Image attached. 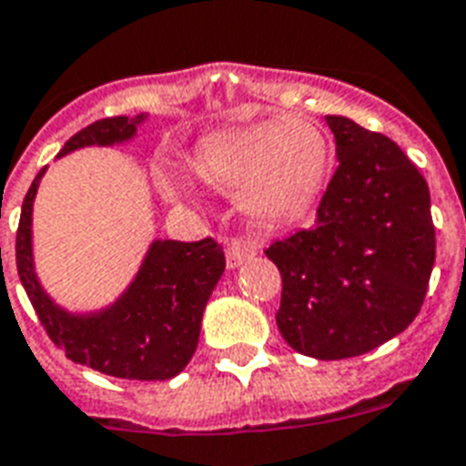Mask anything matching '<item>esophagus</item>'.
Here are the masks:
<instances>
[{
	"label": "esophagus",
	"instance_id": "obj_1",
	"mask_svg": "<svg viewBox=\"0 0 466 466\" xmlns=\"http://www.w3.org/2000/svg\"><path fill=\"white\" fill-rule=\"evenodd\" d=\"M250 258H255V246L250 240H230L228 250H226V262H228V268H240L243 262H248Z\"/></svg>",
	"mask_w": 466,
	"mask_h": 466
}]
</instances>
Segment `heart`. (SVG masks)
<instances>
[{
	"mask_svg": "<svg viewBox=\"0 0 466 466\" xmlns=\"http://www.w3.org/2000/svg\"><path fill=\"white\" fill-rule=\"evenodd\" d=\"M329 167L324 132L302 117L268 120L204 139L191 171L208 188L236 194L240 208L258 220H285L302 213L319 194ZM171 196L179 187L162 181Z\"/></svg>",
	"mask_w": 466,
	"mask_h": 466,
	"instance_id": "b5f03b06",
	"label": "heart"
}]
</instances>
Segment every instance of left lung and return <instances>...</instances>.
I'll list each match as a JSON object with an SVG mask.
<instances>
[{"mask_svg": "<svg viewBox=\"0 0 466 466\" xmlns=\"http://www.w3.org/2000/svg\"><path fill=\"white\" fill-rule=\"evenodd\" d=\"M339 167L312 228L265 255L282 275L278 329L319 361L351 359L408 329L435 265L430 188L393 139L327 115Z\"/></svg>", "mask_w": 466, "mask_h": 466, "instance_id": "left-lung-1", "label": "left lung"}]
</instances>
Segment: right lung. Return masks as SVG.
I'll list each match as a JSON object with an SVG mask.
<instances>
[{
    "instance_id": "add662e5",
    "label": "right lung",
    "mask_w": 466,
    "mask_h": 466,
    "mask_svg": "<svg viewBox=\"0 0 466 466\" xmlns=\"http://www.w3.org/2000/svg\"><path fill=\"white\" fill-rule=\"evenodd\" d=\"M137 117H105L76 132L61 154L80 147H110L135 137ZM26 191L16 230V270L48 339L76 363L127 380H167L184 370L198 344L201 319L213 287L226 270L223 248L204 238L196 243L154 240L137 278L107 309L71 314L38 285L31 255V208L38 181Z\"/></svg>"
}]
</instances>
